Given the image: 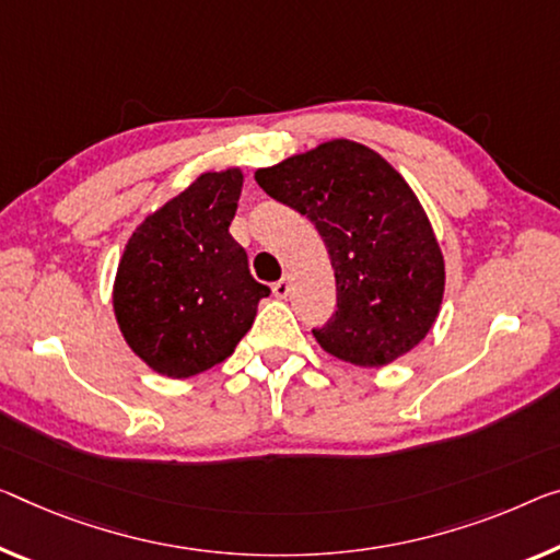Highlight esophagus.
I'll use <instances>...</instances> for the list:
<instances>
[{"label": "esophagus", "instance_id": "obj_1", "mask_svg": "<svg viewBox=\"0 0 560 560\" xmlns=\"http://www.w3.org/2000/svg\"><path fill=\"white\" fill-rule=\"evenodd\" d=\"M272 292H275V298H288L290 295V278H288V275H285V278H280L278 282H275Z\"/></svg>", "mask_w": 560, "mask_h": 560}]
</instances>
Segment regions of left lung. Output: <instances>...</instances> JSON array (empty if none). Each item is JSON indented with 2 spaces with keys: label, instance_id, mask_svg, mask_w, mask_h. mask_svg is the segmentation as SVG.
Returning <instances> with one entry per match:
<instances>
[{
  "label": "left lung",
  "instance_id": "obj_1",
  "mask_svg": "<svg viewBox=\"0 0 560 560\" xmlns=\"http://www.w3.org/2000/svg\"><path fill=\"white\" fill-rule=\"evenodd\" d=\"M255 179L307 214L328 247L338 307L313 330L325 352L383 368L425 338L441 313L445 262L423 205L388 160L330 140L257 170Z\"/></svg>",
  "mask_w": 560,
  "mask_h": 560
}]
</instances>
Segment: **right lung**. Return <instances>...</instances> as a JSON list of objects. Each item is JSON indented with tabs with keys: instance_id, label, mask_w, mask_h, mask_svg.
I'll use <instances>...</instances> for the list:
<instances>
[{
	"instance_id": "obj_1",
	"label": "right lung",
	"mask_w": 560,
	"mask_h": 560,
	"mask_svg": "<svg viewBox=\"0 0 560 560\" xmlns=\"http://www.w3.org/2000/svg\"><path fill=\"white\" fill-rule=\"evenodd\" d=\"M240 192V167L202 172L127 240L112 307L125 342L154 373L192 377L222 363L268 298L230 235Z\"/></svg>"
}]
</instances>
